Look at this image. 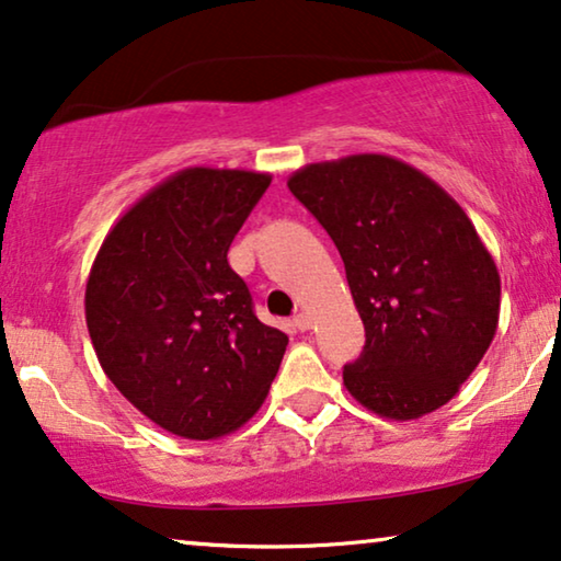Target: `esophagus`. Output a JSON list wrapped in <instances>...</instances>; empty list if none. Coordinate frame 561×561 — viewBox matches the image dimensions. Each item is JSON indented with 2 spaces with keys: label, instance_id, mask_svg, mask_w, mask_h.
I'll list each match as a JSON object with an SVG mask.
<instances>
[{
  "label": "esophagus",
  "instance_id": "34e87169",
  "mask_svg": "<svg viewBox=\"0 0 561 561\" xmlns=\"http://www.w3.org/2000/svg\"><path fill=\"white\" fill-rule=\"evenodd\" d=\"M295 328L302 330V333H305V330H310V328H312V318H310V314H307V312L295 314Z\"/></svg>",
  "mask_w": 561,
  "mask_h": 561
}]
</instances>
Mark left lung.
Instances as JSON below:
<instances>
[{
	"instance_id": "obj_1",
	"label": "left lung",
	"mask_w": 561,
	"mask_h": 561,
	"mask_svg": "<svg viewBox=\"0 0 561 561\" xmlns=\"http://www.w3.org/2000/svg\"><path fill=\"white\" fill-rule=\"evenodd\" d=\"M287 185L341 251L366 328L360 356L343 368L351 397L399 422L447 404L501 312L499 270L468 213L389 154L307 164Z\"/></svg>"
}]
</instances>
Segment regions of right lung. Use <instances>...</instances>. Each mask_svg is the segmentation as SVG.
<instances>
[{
	"mask_svg": "<svg viewBox=\"0 0 561 561\" xmlns=\"http://www.w3.org/2000/svg\"><path fill=\"white\" fill-rule=\"evenodd\" d=\"M272 183L187 168L139 198L101 243L85 325L101 368L147 420L185 439L239 430L264 404L289 337L254 314L228 247Z\"/></svg>",
	"mask_w": 561,
	"mask_h": 561,
	"instance_id": "1",
	"label": "right lung"
}]
</instances>
